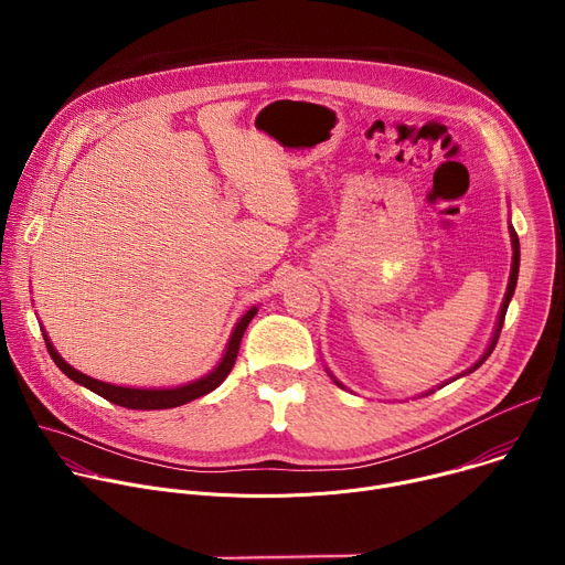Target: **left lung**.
I'll list each match as a JSON object with an SVG mask.
<instances>
[{
    "mask_svg": "<svg viewBox=\"0 0 565 565\" xmlns=\"http://www.w3.org/2000/svg\"><path fill=\"white\" fill-rule=\"evenodd\" d=\"M510 236H512V250H514V255H512V273H510V281H508V292H505V297H503V303H501V312H499V321H497V329H494V335H492V342H490V347H488V351H486V355H482L469 371H465V373H471V371H476L482 362H486L490 355H492V351H494V347H497V342H499V335H501V329H503V321H505V312H508V306H510V299H512V295H514V288H516V279H519V259H521V250H519V236H516V232H514V227L510 225ZM338 382V380H335ZM340 384V382H338ZM342 386V384H340Z\"/></svg>",
    "mask_w": 565,
    "mask_h": 565,
    "instance_id": "1",
    "label": "left lung"
}]
</instances>
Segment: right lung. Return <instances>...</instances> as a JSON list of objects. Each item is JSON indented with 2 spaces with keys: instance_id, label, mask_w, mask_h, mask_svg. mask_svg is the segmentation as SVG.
<instances>
[{
  "instance_id": "right-lung-1",
  "label": "right lung",
  "mask_w": 565,
  "mask_h": 565,
  "mask_svg": "<svg viewBox=\"0 0 565 565\" xmlns=\"http://www.w3.org/2000/svg\"><path fill=\"white\" fill-rule=\"evenodd\" d=\"M255 315H257V306H253L244 317L236 321V327H234V331L230 335V342L225 347V353H223L221 362L214 366V371H210L207 375H203V377H199L194 382H188V384H181V386H174V388H131V386H116V384L89 377L85 373L75 371L71 364H66L60 358V353L53 349L49 335L44 331L42 333H44V342H46V349H49L53 362L73 382L87 386L89 391H94L100 397L114 402V405H118V407H127V409H172V407H181V405H185V402H192V399L214 391L227 377V373L232 371V366L236 362L241 338H244V333H246V329L250 324V319Z\"/></svg>"
}]
</instances>
